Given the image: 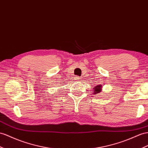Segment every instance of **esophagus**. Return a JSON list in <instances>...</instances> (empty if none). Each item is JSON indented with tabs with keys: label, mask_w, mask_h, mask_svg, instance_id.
Returning <instances> with one entry per match:
<instances>
[{
	"label": "esophagus",
	"mask_w": 148,
	"mask_h": 148,
	"mask_svg": "<svg viewBox=\"0 0 148 148\" xmlns=\"http://www.w3.org/2000/svg\"><path fill=\"white\" fill-rule=\"evenodd\" d=\"M79 79H80V77H78V76H75V77H74L75 81H79Z\"/></svg>",
	"instance_id": "34e87169"
}]
</instances>
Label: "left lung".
Instances as JSON below:
<instances>
[{"label":"left lung","mask_w":148,"mask_h":148,"mask_svg":"<svg viewBox=\"0 0 148 148\" xmlns=\"http://www.w3.org/2000/svg\"><path fill=\"white\" fill-rule=\"evenodd\" d=\"M93 89H94L93 92H94V94L100 93L101 92V90H102V85L96 86Z\"/></svg>","instance_id":"left-lung-1"}]
</instances>
